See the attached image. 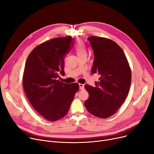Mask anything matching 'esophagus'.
<instances>
[{
	"label": "esophagus",
	"mask_w": 154,
	"mask_h": 154,
	"mask_svg": "<svg viewBox=\"0 0 154 154\" xmlns=\"http://www.w3.org/2000/svg\"><path fill=\"white\" fill-rule=\"evenodd\" d=\"M79 87H80V89L83 90L84 88V85L82 84H79Z\"/></svg>",
	"instance_id": "esophagus-1"
}]
</instances>
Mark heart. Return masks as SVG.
Masks as SVG:
<instances>
[{"instance_id":"heart-1","label":"heart","mask_w":154,"mask_h":154,"mask_svg":"<svg viewBox=\"0 0 154 154\" xmlns=\"http://www.w3.org/2000/svg\"><path fill=\"white\" fill-rule=\"evenodd\" d=\"M74 49L78 56V57L87 55V47L85 46V43L82 40H78L75 45Z\"/></svg>"}]
</instances>
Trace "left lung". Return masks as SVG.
Returning <instances> with one entry per match:
<instances>
[{"label":"left lung","mask_w":154,"mask_h":154,"mask_svg":"<svg viewBox=\"0 0 154 154\" xmlns=\"http://www.w3.org/2000/svg\"><path fill=\"white\" fill-rule=\"evenodd\" d=\"M88 40L94 53L91 72L100 77L95 87L85 85L89 97L84 105L92 115L106 119L115 114L127 97L131 70L122 48L114 41L97 36Z\"/></svg>","instance_id":"8db88e82"}]
</instances>
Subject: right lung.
Wrapping results in <instances>:
<instances>
[{
  "mask_svg": "<svg viewBox=\"0 0 154 154\" xmlns=\"http://www.w3.org/2000/svg\"><path fill=\"white\" fill-rule=\"evenodd\" d=\"M74 45L71 36L52 38L36 46L29 55L22 84L32 106L45 119L54 122L69 110L78 83L66 84L57 78L64 75V59Z\"/></svg>",
  "mask_w": 154,
  "mask_h": 154,
  "instance_id": "1",
  "label": "right lung"
}]
</instances>
